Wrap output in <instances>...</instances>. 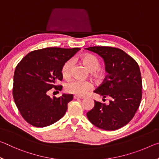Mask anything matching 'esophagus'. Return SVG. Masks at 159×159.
<instances>
[{"instance_id": "obj_1", "label": "esophagus", "mask_w": 159, "mask_h": 159, "mask_svg": "<svg viewBox=\"0 0 159 159\" xmlns=\"http://www.w3.org/2000/svg\"><path fill=\"white\" fill-rule=\"evenodd\" d=\"M85 98H83V97H80V96H78V95H74V99H83Z\"/></svg>"}]
</instances>
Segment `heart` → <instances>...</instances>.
<instances>
[{"label": "heart", "mask_w": 159, "mask_h": 159, "mask_svg": "<svg viewBox=\"0 0 159 159\" xmlns=\"http://www.w3.org/2000/svg\"><path fill=\"white\" fill-rule=\"evenodd\" d=\"M82 63L90 70L93 71L94 76L98 78H102L104 71L101 69L100 61L95 56L92 55H85L80 58ZM73 66V61L69 60L64 63L61 67V74L64 78H69L71 74V69ZM93 88V83L90 81H85L78 79H74L67 82L65 85L66 92L74 95L83 96L87 94Z\"/></svg>", "instance_id": "1"}]
</instances>
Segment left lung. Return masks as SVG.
<instances>
[{
    "label": "left lung",
    "mask_w": 159,
    "mask_h": 159,
    "mask_svg": "<svg viewBox=\"0 0 159 159\" xmlns=\"http://www.w3.org/2000/svg\"><path fill=\"white\" fill-rule=\"evenodd\" d=\"M103 58L108 73L94 91L109 99V103L95 101V107L87 113L88 120L96 127L115 130L130 121L142 99V77L138 64L117 48L94 46L86 48Z\"/></svg>",
    "instance_id": "8db88e82"
}]
</instances>
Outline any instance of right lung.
<instances>
[{
    "label": "right lung",
    "mask_w": 159,
    "mask_h": 159,
    "mask_svg": "<svg viewBox=\"0 0 159 159\" xmlns=\"http://www.w3.org/2000/svg\"><path fill=\"white\" fill-rule=\"evenodd\" d=\"M80 50L79 48H45L28 53L16 66L12 95L16 106L26 122L35 127L53 124L64 116L73 95L51 98L52 88L62 89L61 67Z\"/></svg>",
    "instance_id": "obj_1"
}]
</instances>
